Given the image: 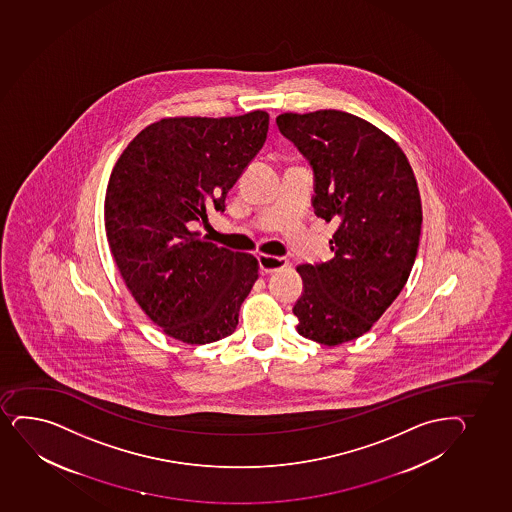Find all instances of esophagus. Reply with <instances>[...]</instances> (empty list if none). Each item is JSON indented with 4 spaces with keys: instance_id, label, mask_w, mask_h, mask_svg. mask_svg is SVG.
<instances>
[{
    "instance_id": "esophagus-1",
    "label": "esophagus",
    "mask_w": 512,
    "mask_h": 512,
    "mask_svg": "<svg viewBox=\"0 0 512 512\" xmlns=\"http://www.w3.org/2000/svg\"><path fill=\"white\" fill-rule=\"evenodd\" d=\"M259 268L265 273H273V271L282 270L288 265L287 258H280V256H270V254H259L258 256Z\"/></svg>"
}]
</instances>
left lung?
Listing matches in <instances>:
<instances>
[{
    "mask_svg": "<svg viewBox=\"0 0 512 512\" xmlns=\"http://www.w3.org/2000/svg\"><path fill=\"white\" fill-rule=\"evenodd\" d=\"M277 126L314 174L316 217L336 222L333 258L299 265L297 331L328 347L367 333L400 295L417 258L422 205L405 153L341 111L285 112Z\"/></svg>",
    "mask_w": 512,
    "mask_h": 512,
    "instance_id": "left-lung-1",
    "label": "left lung"
}]
</instances>
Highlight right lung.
I'll return each instance as SVG.
<instances>
[{
  "label": "right lung",
  "mask_w": 512,
  "mask_h": 512,
  "mask_svg": "<svg viewBox=\"0 0 512 512\" xmlns=\"http://www.w3.org/2000/svg\"><path fill=\"white\" fill-rule=\"evenodd\" d=\"M270 116L169 118L136 135L107 184L106 232L131 295L176 340L232 335L258 280V259L193 232L263 148Z\"/></svg>",
  "instance_id": "obj_1"
}]
</instances>
